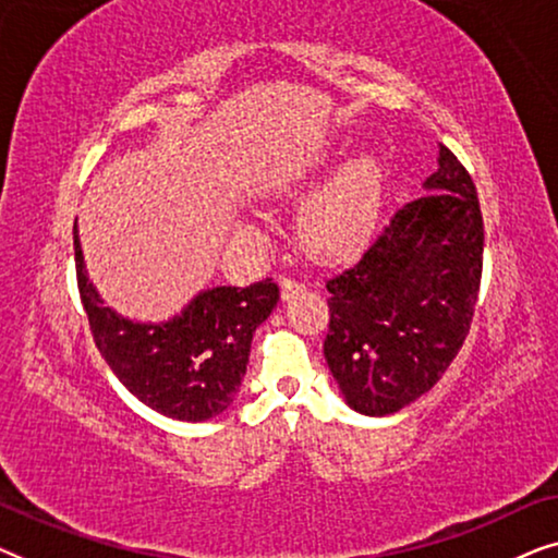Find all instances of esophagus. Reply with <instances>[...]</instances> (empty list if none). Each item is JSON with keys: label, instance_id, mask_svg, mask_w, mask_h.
I'll return each mask as SVG.
<instances>
[{"label": "esophagus", "instance_id": "esophagus-1", "mask_svg": "<svg viewBox=\"0 0 558 558\" xmlns=\"http://www.w3.org/2000/svg\"><path fill=\"white\" fill-rule=\"evenodd\" d=\"M304 289H307V287H304V281L284 277V279H281V300H292V296L304 292Z\"/></svg>", "mask_w": 558, "mask_h": 558}]
</instances>
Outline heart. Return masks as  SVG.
<instances>
[{
  "label": "heart",
  "instance_id": "1",
  "mask_svg": "<svg viewBox=\"0 0 558 558\" xmlns=\"http://www.w3.org/2000/svg\"><path fill=\"white\" fill-rule=\"evenodd\" d=\"M384 201V167L378 157H350L302 213L300 233L317 254H342L376 226Z\"/></svg>",
  "mask_w": 558,
  "mask_h": 558
}]
</instances>
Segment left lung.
<instances>
[{
	"mask_svg": "<svg viewBox=\"0 0 558 558\" xmlns=\"http://www.w3.org/2000/svg\"><path fill=\"white\" fill-rule=\"evenodd\" d=\"M424 193L393 213L350 269L327 279L325 361L342 399L388 416L432 391L460 353L483 277L475 182L439 144Z\"/></svg>",
	"mask_w": 558,
	"mask_h": 558,
	"instance_id": "obj_1",
	"label": "left lung"
}]
</instances>
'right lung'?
<instances>
[{
    "label": "right lung",
    "mask_w": 558,
    "mask_h": 558,
    "mask_svg": "<svg viewBox=\"0 0 558 558\" xmlns=\"http://www.w3.org/2000/svg\"><path fill=\"white\" fill-rule=\"evenodd\" d=\"M75 274L94 342L117 378L142 403L180 422H205L231 407L256 327L279 302V287H213L167 323H134L106 307L88 281L73 226Z\"/></svg>",
    "instance_id": "add662e5"
}]
</instances>
